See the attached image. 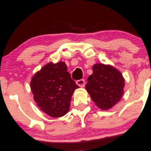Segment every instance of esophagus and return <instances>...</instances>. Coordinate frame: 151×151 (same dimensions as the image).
<instances>
[{"instance_id": "34e87169", "label": "esophagus", "mask_w": 151, "mask_h": 151, "mask_svg": "<svg viewBox=\"0 0 151 151\" xmlns=\"http://www.w3.org/2000/svg\"><path fill=\"white\" fill-rule=\"evenodd\" d=\"M76 83H77V85H78L79 86L81 87V88H83V87H85V82L84 80H77V82H76Z\"/></svg>"}]
</instances>
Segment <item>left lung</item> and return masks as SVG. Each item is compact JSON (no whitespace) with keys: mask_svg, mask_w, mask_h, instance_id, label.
Listing matches in <instances>:
<instances>
[{"mask_svg":"<svg viewBox=\"0 0 151 151\" xmlns=\"http://www.w3.org/2000/svg\"><path fill=\"white\" fill-rule=\"evenodd\" d=\"M124 79L120 71L111 66L97 63L88 78L85 89L93 101L101 109H110L120 101L123 93Z\"/></svg>","mask_w":151,"mask_h":151,"instance_id":"left-lung-1","label":"left lung"}]
</instances>
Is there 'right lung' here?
I'll return each instance as SVG.
<instances>
[{"label": "right lung", "mask_w": 151, "mask_h": 151, "mask_svg": "<svg viewBox=\"0 0 151 151\" xmlns=\"http://www.w3.org/2000/svg\"><path fill=\"white\" fill-rule=\"evenodd\" d=\"M33 99L44 112L62 117L69 109L71 96L79 86L71 78L63 62L50 63L36 73L30 82Z\"/></svg>", "instance_id": "1"}]
</instances>
